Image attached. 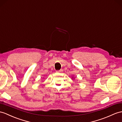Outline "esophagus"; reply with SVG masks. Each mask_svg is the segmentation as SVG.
<instances>
[{
	"instance_id": "esophagus-1",
	"label": "esophagus",
	"mask_w": 122,
	"mask_h": 122,
	"mask_svg": "<svg viewBox=\"0 0 122 122\" xmlns=\"http://www.w3.org/2000/svg\"><path fill=\"white\" fill-rule=\"evenodd\" d=\"M63 70H58V71H56V72L57 73H60V72H63Z\"/></svg>"
}]
</instances>
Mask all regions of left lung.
Here are the masks:
<instances>
[{
  "instance_id": "obj_1",
  "label": "left lung",
  "mask_w": 122,
  "mask_h": 122,
  "mask_svg": "<svg viewBox=\"0 0 122 122\" xmlns=\"http://www.w3.org/2000/svg\"><path fill=\"white\" fill-rule=\"evenodd\" d=\"M71 79H72V80H75V78H74V77H73V76H72V78H71Z\"/></svg>"
}]
</instances>
